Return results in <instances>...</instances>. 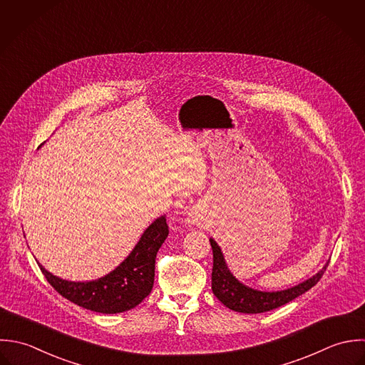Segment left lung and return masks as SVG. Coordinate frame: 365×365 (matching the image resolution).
Returning <instances> with one entry per match:
<instances>
[{
	"label": "left lung",
	"instance_id": "obj_1",
	"mask_svg": "<svg viewBox=\"0 0 365 365\" xmlns=\"http://www.w3.org/2000/svg\"><path fill=\"white\" fill-rule=\"evenodd\" d=\"M210 242L214 253L212 292L215 297L221 303H224L228 309L240 313H247V314L264 313L292 302L293 299L310 290L322 279V276L324 274L329 266V262H327L324 267L319 273H316L313 277L290 289L280 290V292H260L241 283L230 272L218 243L215 242L212 238L210 240Z\"/></svg>",
	"mask_w": 365,
	"mask_h": 365
}]
</instances>
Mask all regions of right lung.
<instances>
[{
  "label": "right lung",
  "mask_w": 365,
  "mask_h": 365,
  "mask_svg": "<svg viewBox=\"0 0 365 365\" xmlns=\"http://www.w3.org/2000/svg\"><path fill=\"white\" fill-rule=\"evenodd\" d=\"M167 237L168 225L163 215L144 231L131 253L113 272L92 282L63 280L42 264L39 267L49 284L72 303L103 314L123 313L150 294L154 284L155 256Z\"/></svg>",
  "instance_id": "add662e5"
}]
</instances>
